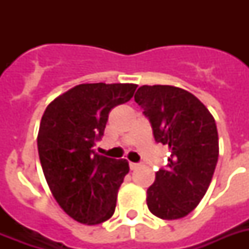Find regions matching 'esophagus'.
<instances>
[{
  "label": "esophagus",
  "instance_id": "obj_1",
  "mask_svg": "<svg viewBox=\"0 0 249 249\" xmlns=\"http://www.w3.org/2000/svg\"><path fill=\"white\" fill-rule=\"evenodd\" d=\"M138 166H140V164H137V163H132V161H130V163H129V168H130V170H134V169H137V168H138Z\"/></svg>",
  "mask_w": 249,
  "mask_h": 249
}]
</instances>
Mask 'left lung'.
<instances>
[{
	"label": "left lung",
	"mask_w": 249,
	"mask_h": 249,
	"mask_svg": "<svg viewBox=\"0 0 249 249\" xmlns=\"http://www.w3.org/2000/svg\"><path fill=\"white\" fill-rule=\"evenodd\" d=\"M134 99L150 119L158 143L168 146V168L156 172L147 207L161 220H178L196 208L218 160V133L208 108L187 90L143 85Z\"/></svg>",
	"instance_id": "obj_1"
}]
</instances>
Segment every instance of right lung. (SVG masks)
Listing matches in <instances>:
<instances>
[{
	"label": "right lung",
	"mask_w": 249,
	"mask_h": 249,
	"mask_svg": "<svg viewBox=\"0 0 249 249\" xmlns=\"http://www.w3.org/2000/svg\"><path fill=\"white\" fill-rule=\"evenodd\" d=\"M136 84H80L45 109L37 136L41 166L59 207L80 224L109 220L129 172L125 159L98 155L109 111L130 101Z\"/></svg>",
	"instance_id": "right-lung-1"
}]
</instances>
